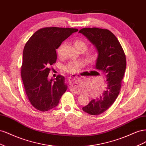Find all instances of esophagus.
<instances>
[{
  "label": "esophagus",
  "instance_id": "34e87169",
  "mask_svg": "<svg viewBox=\"0 0 146 146\" xmlns=\"http://www.w3.org/2000/svg\"><path fill=\"white\" fill-rule=\"evenodd\" d=\"M76 78H77V76H76ZM76 94H79V93H80V92H78V91H76Z\"/></svg>",
  "mask_w": 146,
  "mask_h": 146
}]
</instances>
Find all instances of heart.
<instances>
[{
  "instance_id": "1",
  "label": "heart",
  "mask_w": 146,
  "mask_h": 146,
  "mask_svg": "<svg viewBox=\"0 0 146 146\" xmlns=\"http://www.w3.org/2000/svg\"><path fill=\"white\" fill-rule=\"evenodd\" d=\"M74 46L78 51H85L88 48V44L82 38H78L74 41ZM61 47L57 50L58 55H61ZM97 52L95 50H90L86 52V56L90 62H94L97 58ZM85 65V62L82 60H70L63 66V70L69 74H76L80 71Z\"/></svg>"
}]
</instances>
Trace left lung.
<instances>
[{
	"mask_svg": "<svg viewBox=\"0 0 146 146\" xmlns=\"http://www.w3.org/2000/svg\"><path fill=\"white\" fill-rule=\"evenodd\" d=\"M79 33L96 46V69L107 78L102 94L82 108L91 115H99L111 107L119 94L126 69L125 55L115 35L107 29L83 28Z\"/></svg>",
	"mask_w": 146,
	"mask_h": 146,
	"instance_id": "left-lung-1",
	"label": "left lung"
}]
</instances>
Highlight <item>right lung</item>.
Wrapping results in <instances>:
<instances>
[{
	"label": "right lung",
	"mask_w": 146,
	"mask_h": 146,
	"mask_svg": "<svg viewBox=\"0 0 146 146\" xmlns=\"http://www.w3.org/2000/svg\"><path fill=\"white\" fill-rule=\"evenodd\" d=\"M77 29L45 27L36 31L25 44L23 51L21 77L30 104L41 111L58 105L67 90L63 76L48 78L50 66L56 61V49Z\"/></svg>",
	"instance_id": "add662e5"
}]
</instances>
